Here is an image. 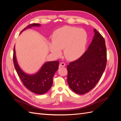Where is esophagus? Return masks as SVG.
<instances>
[{"instance_id": "34e87169", "label": "esophagus", "mask_w": 121, "mask_h": 121, "mask_svg": "<svg viewBox=\"0 0 121 121\" xmlns=\"http://www.w3.org/2000/svg\"><path fill=\"white\" fill-rule=\"evenodd\" d=\"M65 64L64 62H61L60 63V65H59V66H62V67H64V66H65Z\"/></svg>"}]
</instances>
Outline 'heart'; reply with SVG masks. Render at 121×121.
I'll return each mask as SVG.
<instances>
[{"instance_id":"heart-1","label":"heart","mask_w":121,"mask_h":121,"mask_svg":"<svg viewBox=\"0 0 121 121\" xmlns=\"http://www.w3.org/2000/svg\"><path fill=\"white\" fill-rule=\"evenodd\" d=\"M87 40L86 32L82 29L72 26H65L53 33L52 43L49 48L56 56L61 55L63 50L64 55L69 60H75L80 58L85 50Z\"/></svg>"}]
</instances>
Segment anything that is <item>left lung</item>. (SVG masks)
<instances>
[{
  "label": "left lung",
  "instance_id": "8db88e82",
  "mask_svg": "<svg viewBox=\"0 0 121 121\" xmlns=\"http://www.w3.org/2000/svg\"><path fill=\"white\" fill-rule=\"evenodd\" d=\"M94 33L88 49L78 60L67 66L69 86L78 94H85L93 89L106 69L107 59L105 40L96 29Z\"/></svg>",
  "mask_w": 121,
  "mask_h": 121
}]
</instances>
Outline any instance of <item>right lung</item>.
Wrapping results in <instances>:
<instances>
[{
    "mask_svg": "<svg viewBox=\"0 0 121 121\" xmlns=\"http://www.w3.org/2000/svg\"><path fill=\"white\" fill-rule=\"evenodd\" d=\"M39 24L33 23L28 25L23 30L33 26H39ZM13 64L18 76L21 79L24 85L33 93L42 95L47 92L52 86L53 78L56 72L58 70L59 61H49L43 64L39 71L34 74L25 73L20 68L15 56V47L13 49Z\"/></svg>",
    "mask_w": 121,
    "mask_h": 121,
    "instance_id": "right-lung-1",
    "label": "right lung"
}]
</instances>
